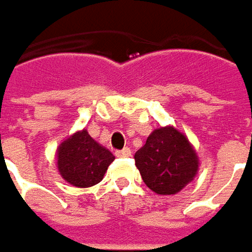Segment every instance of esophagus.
I'll return each mask as SVG.
<instances>
[{"label":"esophagus","instance_id":"obj_1","mask_svg":"<svg viewBox=\"0 0 252 252\" xmlns=\"http://www.w3.org/2000/svg\"><path fill=\"white\" fill-rule=\"evenodd\" d=\"M116 155L120 156V158H129V156H131V149H129V148H124L123 151H118Z\"/></svg>","mask_w":252,"mask_h":252}]
</instances>
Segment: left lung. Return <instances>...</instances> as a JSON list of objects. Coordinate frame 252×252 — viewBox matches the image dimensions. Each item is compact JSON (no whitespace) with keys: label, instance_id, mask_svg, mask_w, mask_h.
<instances>
[{"label":"left lung","instance_id":"8db88e82","mask_svg":"<svg viewBox=\"0 0 252 252\" xmlns=\"http://www.w3.org/2000/svg\"><path fill=\"white\" fill-rule=\"evenodd\" d=\"M143 183L159 195H174L198 174L199 158L186 134L173 126H160L135 153Z\"/></svg>","mask_w":252,"mask_h":252}]
</instances>
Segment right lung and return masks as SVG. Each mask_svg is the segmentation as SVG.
Masks as SVG:
<instances>
[{
    "label": "right lung",
    "instance_id": "add662e5",
    "mask_svg": "<svg viewBox=\"0 0 252 252\" xmlns=\"http://www.w3.org/2000/svg\"><path fill=\"white\" fill-rule=\"evenodd\" d=\"M57 169L68 184L76 188H88L99 184L114 155L97 143L88 129L76 131L57 148Z\"/></svg>",
    "mask_w": 252,
    "mask_h": 252
}]
</instances>
